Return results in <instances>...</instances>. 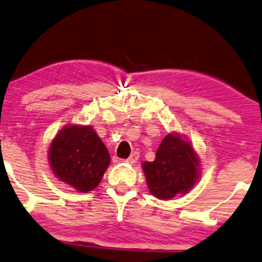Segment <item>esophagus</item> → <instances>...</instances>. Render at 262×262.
Masks as SVG:
<instances>
[{"label": "esophagus", "mask_w": 262, "mask_h": 262, "mask_svg": "<svg viewBox=\"0 0 262 262\" xmlns=\"http://www.w3.org/2000/svg\"><path fill=\"white\" fill-rule=\"evenodd\" d=\"M138 158H140V153H138L137 150H136V152L132 153V155H131L130 157H128L127 159H126V162L130 163V164H135V163H136V162L138 161Z\"/></svg>", "instance_id": "obj_1"}]
</instances>
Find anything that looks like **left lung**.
I'll use <instances>...</instances> for the list:
<instances>
[{"label":"left lung","instance_id":"1","mask_svg":"<svg viewBox=\"0 0 262 262\" xmlns=\"http://www.w3.org/2000/svg\"><path fill=\"white\" fill-rule=\"evenodd\" d=\"M198 155L192 146L178 135L163 138L153 162L142 164L147 185L152 195L161 200L187 192L198 180Z\"/></svg>","mask_w":262,"mask_h":262}]
</instances>
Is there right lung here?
<instances>
[{
    "mask_svg": "<svg viewBox=\"0 0 262 262\" xmlns=\"http://www.w3.org/2000/svg\"><path fill=\"white\" fill-rule=\"evenodd\" d=\"M49 161L58 179L87 192L100 183L110 155L91 126H66L51 142Z\"/></svg>",
    "mask_w": 262,
    "mask_h": 262,
    "instance_id": "1",
    "label": "right lung"
}]
</instances>
